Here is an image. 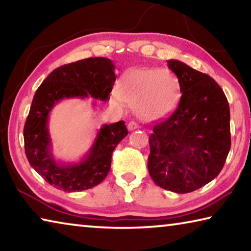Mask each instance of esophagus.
I'll use <instances>...</instances> for the list:
<instances>
[{"label": "esophagus", "mask_w": 251, "mask_h": 251, "mask_svg": "<svg viewBox=\"0 0 251 251\" xmlns=\"http://www.w3.org/2000/svg\"><path fill=\"white\" fill-rule=\"evenodd\" d=\"M127 128H128V130H135V129L138 128V124H137V123L131 121V122L128 123V125H127Z\"/></svg>", "instance_id": "obj_1"}]
</instances>
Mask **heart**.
Returning <instances> with one entry per match:
<instances>
[{
  "label": "heart",
  "mask_w": 251,
  "mask_h": 251,
  "mask_svg": "<svg viewBox=\"0 0 251 251\" xmlns=\"http://www.w3.org/2000/svg\"><path fill=\"white\" fill-rule=\"evenodd\" d=\"M178 100V83L171 71L133 69L118 79L117 94L113 95L112 103L121 109L129 106L139 120L150 123L169 115Z\"/></svg>",
  "instance_id": "1"
}]
</instances>
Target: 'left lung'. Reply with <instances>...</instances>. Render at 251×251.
Wrapping results in <instances>:
<instances>
[{"label":"left lung","mask_w":251,"mask_h":251,"mask_svg":"<svg viewBox=\"0 0 251 251\" xmlns=\"http://www.w3.org/2000/svg\"><path fill=\"white\" fill-rule=\"evenodd\" d=\"M177 76L180 101L150 136L148 172L157 186L177 194L199 189L222 172L230 151V110L210 76L168 59Z\"/></svg>","instance_id":"obj_1"}]
</instances>
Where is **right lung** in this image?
<instances>
[{"mask_svg":"<svg viewBox=\"0 0 251 251\" xmlns=\"http://www.w3.org/2000/svg\"><path fill=\"white\" fill-rule=\"evenodd\" d=\"M109 58L90 57L55 69L37 88L24 125L25 154L32 168L55 188L82 192L103 181L110 169L112 154L128 131L124 121L104 124L90 150L78 161L64 163L53 155L49 129L50 114L59 101L94 99L107 101L115 77Z\"/></svg>","mask_w":251,"mask_h":251,"instance_id":"right-lung-1","label":"right lung"}]
</instances>
